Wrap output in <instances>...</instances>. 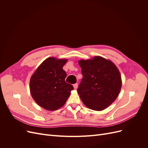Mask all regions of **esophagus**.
I'll use <instances>...</instances> for the list:
<instances>
[{"label":"esophagus","mask_w":148,"mask_h":148,"mask_svg":"<svg viewBox=\"0 0 148 148\" xmlns=\"http://www.w3.org/2000/svg\"><path fill=\"white\" fill-rule=\"evenodd\" d=\"M73 87L75 89H77L78 88V83H75L73 84Z\"/></svg>","instance_id":"34e87169"}]
</instances>
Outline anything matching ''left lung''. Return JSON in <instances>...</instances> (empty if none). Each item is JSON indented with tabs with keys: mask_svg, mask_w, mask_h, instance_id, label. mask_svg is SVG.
<instances>
[{
	"mask_svg": "<svg viewBox=\"0 0 148 148\" xmlns=\"http://www.w3.org/2000/svg\"><path fill=\"white\" fill-rule=\"evenodd\" d=\"M78 64L83 79L77 91L82 101L90 109H105L116 99L122 87L117 67L110 60L99 56L81 60Z\"/></svg>",
	"mask_w": 148,
	"mask_h": 148,
	"instance_id": "8db88e82",
	"label": "left lung"
}]
</instances>
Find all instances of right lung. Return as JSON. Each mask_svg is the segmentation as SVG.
Instances as JSON below:
<instances>
[{
  "instance_id": "obj_1",
  "label": "right lung",
  "mask_w": 148,
  "mask_h": 148,
  "mask_svg": "<svg viewBox=\"0 0 148 148\" xmlns=\"http://www.w3.org/2000/svg\"><path fill=\"white\" fill-rule=\"evenodd\" d=\"M66 59L49 57L35 71L30 79V92L33 99L42 108L56 110L63 106L73 89L65 79L63 66Z\"/></svg>"
}]
</instances>
